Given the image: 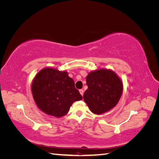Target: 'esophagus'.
I'll use <instances>...</instances> for the list:
<instances>
[{
	"instance_id": "obj_1",
	"label": "esophagus",
	"mask_w": 159,
	"mask_h": 159,
	"mask_svg": "<svg viewBox=\"0 0 159 159\" xmlns=\"http://www.w3.org/2000/svg\"><path fill=\"white\" fill-rule=\"evenodd\" d=\"M80 94L83 96V95H84V91L83 90V89H80Z\"/></svg>"
}]
</instances>
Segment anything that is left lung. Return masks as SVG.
<instances>
[{
  "label": "left lung",
  "instance_id": "1",
  "mask_svg": "<svg viewBox=\"0 0 159 159\" xmlns=\"http://www.w3.org/2000/svg\"><path fill=\"white\" fill-rule=\"evenodd\" d=\"M88 89L84 100L90 111L100 115L116 106L123 90V81L115 71L108 69L91 71L86 77Z\"/></svg>",
  "mask_w": 159,
  "mask_h": 159
}]
</instances>
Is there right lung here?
Instances as JSON below:
<instances>
[{"mask_svg":"<svg viewBox=\"0 0 159 159\" xmlns=\"http://www.w3.org/2000/svg\"><path fill=\"white\" fill-rule=\"evenodd\" d=\"M31 90L37 107L44 113L57 118L64 116L74 102L82 99L68 72L52 68L38 72Z\"/></svg>","mask_w":159,"mask_h":159,"instance_id":"1","label":"right lung"}]
</instances>
